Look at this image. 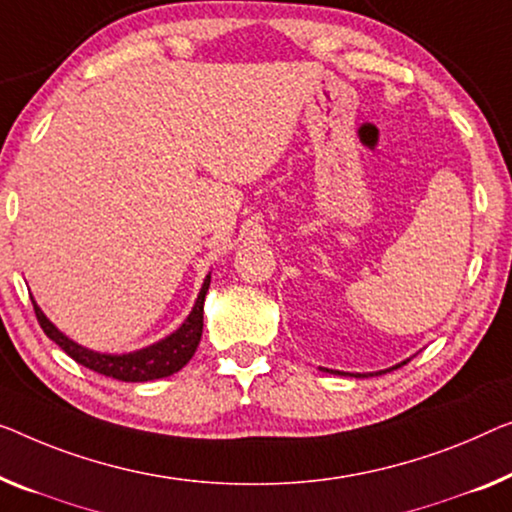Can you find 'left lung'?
I'll list each match as a JSON object with an SVG mask.
<instances>
[{
	"instance_id": "left-lung-1",
	"label": "left lung",
	"mask_w": 512,
	"mask_h": 512,
	"mask_svg": "<svg viewBox=\"0 0 512 512\" xmlns=\"http://www.w3.org/2000/svg\"><path fill=\"white\" fill-rule=\"evenodd\" d=\"M404 363H409V358H407V361L398 363V365H393V368H388V370H379V372H340V370H329V368H319V370H322V372H331V375H340V377H356V379H363V377H377V375H384V372L398 370L400 365H404Z\"/></svg>"
}]
</instances>
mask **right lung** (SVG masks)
I'll list each match as a JSON object with an SVG mask.
<instances>
[{"label": "right lung", "mask_w": 512, "mask_h": 512, "mask_svg": "<svg viewBox=\"0 0 512 512\" xmlns=\"http://www.w3.org/2000/svg\"><path fill=\"white\" fill-rule=\"evenodd\" d=\"M209 282H211V273L204 278L193 310H190V315L186 319H183V324L177 331L165 335L163 340L154 342V345L135 349V352H128V354H103V352H94V349L78 345V342L61 333L57 326L45 317V312L38 308V303L34 299L32 303H34L38 324H41L45 335H48L52 342H57V345L73 358V361H78L80 365H85V368L98 372V375H105L119 381H154V379L174 375V372H179L183 365L193 358L202 338L204 296L209 292Z\"/></svg>", "instance_id": "1"}]
</instances>
